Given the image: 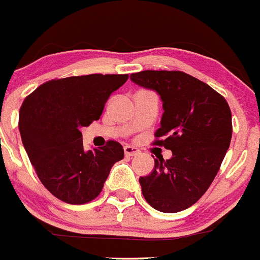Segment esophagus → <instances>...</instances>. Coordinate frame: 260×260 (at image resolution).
<instances>
[{"label":"esophagus","mask_w":260,"mask_h":260,"mask_svg":"<svg viewBox=\"0 0 260 260\" xmlns=\"http://www.w3.org/2000/svg\"><path fill=\"white\" fill-rule=\"evenodd\" d=\"M124 151H125V155H126V156H135V155H138L139 152V149H136V148H134V146H130V145H126L124 148Z\"/></svg>","instance_id":"34e87169"}]
</instances>
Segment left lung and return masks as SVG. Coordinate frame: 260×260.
Returning a JSON list of instances; mask_svg holds the SVG:
<instances>
[{"label":"left lung","instance_id":"8db88e82","mask_svg":"<svg viewBox=\"0 0 260 260\" xmlns=\"http://www.w3.org/2000/svg\"><path fill=\"white\" fill-rule=\"evenodd\" d=\"M131 80L161 98L164 114L152 145L173 151L169 160L155 159L152 173L139 179L144 198L162 213L188 209L213 183L230 145L228 103L183 71L145 70L131 75Z\"/></svg>","mask_w":260,"mask_h":260}]
</instances>
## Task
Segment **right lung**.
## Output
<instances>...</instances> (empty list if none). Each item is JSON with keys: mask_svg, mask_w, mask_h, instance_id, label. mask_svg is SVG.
<instances>
[{"mask_svg": "<svg viewBox=\"0 0 260 260\" xmlns=\"http://www.w3.org/2000/svg\"><path fill=\"white\" fill-rule=\"evenodd\" d=\"M127 79V74H91L50 80L23 100L18 116L22 144L40 181L57 199L90 203L112 165L124 157L115 140L85 152L80 130L100 119L108 99Z\"/></svg>", "mask_w": 260, "mask_h": 260, "instance_id": "add662e5", "label": "right lung"}]
</instances>
